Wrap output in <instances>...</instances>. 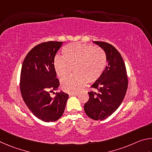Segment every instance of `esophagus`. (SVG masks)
<instances>
[{"instance_id": "obj_1", "label": "esophagus", "mask_w": 152, "mask_h": 152, "mask_svg": "<svg viewBox=\"0 0 152 152\" xmlns=\"http://www.w3.org/2000/svg\"><path fill=\"white\" fill-rule=\"evenodd\" d=\"M69 96H77L79 95L78 93H72V94H69Z\"/></svg>"}]
</instances>
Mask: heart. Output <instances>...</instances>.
<instances>
[{
  "label": "heart",
  "instance_id": "heart-1",
  "mask_svg": "<svg viewBox=\"0 0 152 152\" xmlns=\"http://www.w3.org/2000/svg\"><path fill=\"white\" fill-rule=\"evenodd\" d=\"M61 52L62 57L57 56L53 61L57 75L61 79H65L72 68L75 74L61 82V87L66 92H77L86 82L95 83L107 65V55L99 47L77 42L66 45Z\"/></svg>",
  "mask_w": 152,
  "mask_h": 152
}]
</instances>
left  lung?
I'll return each instance as SVG.
<instances>
[{
  "instance_id": "left-lung-1",
  "label": "left lung",
  "mask_w": 152,
  "mask_h": 152,
  "mask_svg": "<svg viewBox=\"0 0 152 152\" xmlns=\"http://www.w3.org/2000/svg\"><path fill=\"white\" fill-rule=\"evenodd\" d=\"M94 42L105 52L107 65L100 78L91 86L98 93L88 92L89 98L85 103L84 110L92 119L103 120L115 112L123 102L128 79L125 63L118 50L107 42Z\"/></svg>"
}]
</instances>
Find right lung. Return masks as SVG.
Segmentation results:
<instances>
[{
  "label": "right lung",
  "mask_w": 152,
  "mask_h": 152,
  "mask_svg": "<svg viewBox=\"0 0 152 152\" xmlns=\"http://www.w3.org/2000/svg\"><path fill=\"white\" fill-rule=\"evenodd\" d=\"M62 44L49 41L37 45L26 55L21 68L20 89L24 102L34 116L45 122L62 116L69 98L63 91L56 93L54 97L50 95L59 87L53 61Z\"/></svg>",
  "instance_id": "add662e5"
}]
</instances>
